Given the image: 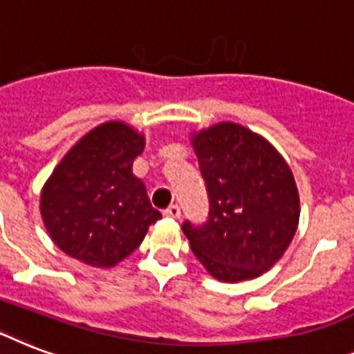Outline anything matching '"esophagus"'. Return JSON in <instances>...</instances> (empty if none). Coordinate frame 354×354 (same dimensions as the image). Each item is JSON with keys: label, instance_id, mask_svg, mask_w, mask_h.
I'll use <instances>...</instances> for the list:
<instances>
[{"label": "esophagus", "instance_id": "1", "mask_svg": "<svg viewBox=\"0 0 354 354\" xmlns=\"http://www.w3.org/2000/svg\"><path fill=\"white\" fill-rule=\"evenodd\" d=\"M167 216H172V218H180V207L176 204H171L165 209Z\"/></svg>", "mask_w": 354, "mask_h": 354}]
</instances>
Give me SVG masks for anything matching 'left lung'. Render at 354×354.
I'll list each match as a JSON object with an SVG mask.
<instances>
[{
	"label": "left lung",
	"mask_w": 354,
	"mask_h": 354,
	"mask_svg": "<svg viewBox=\"0 0 354 354\" xmlns=\"http://www.w3.org/2000/svg\"><path fill=\"white\" fill-rule=\"evenodd\" d=\"M209 196L202 226L183 222L191 250L215 279L239 283L270 270L299 222V194L290 167L264 138L235 122L194 133Z\"/></svg>",
	"instance_id": "left-lung-1"
}]
</instances>
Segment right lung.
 <instances>
[{"instance_id":"1","label":"right lung","mask_w":354,"mask_h":354,"mask_svg":"<svg viewBox=\"0 0 354 354\" xmlns=\"http://www.w3.org/2000/svg\"><path fill=\"white\" fill-rule=\"evenodd\" d=\"M145 136L121 121L93 128L64 156L41 189L40 213L53 242L80 263L110 268L143 242L161 213L132 163Z\"/></svg>"}]
</instances>
